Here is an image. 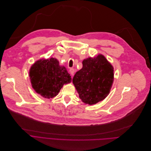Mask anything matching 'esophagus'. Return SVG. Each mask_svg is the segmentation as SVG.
Listing matches in <instances>:
<instances>
[{"label":"esophagus","instance_id":"1","mask_svg":"<svg viewBox=\"0 0 151 151\" xmlns=\"http://www.w3.org/2000/svg\"><path fill=\"white\" fill-rule=\"evenodd\" d=\"M74 71H75V70H74L73 68H70V69H69V72H70V74H71L72 76L74 75Z\"/></svg>","mask_w":151,"mask_h":151}]
</instances>
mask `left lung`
I'll use <instances>...</instances> for the list:
<instances>
[{
  "label": "left lung",
  "mask_w": 151,
  "mask_h": 151,
  "mask_svg": "<svg viewBox=\"0 0 151 151\" xmlns=\"http://www.w3.org/2000/svg\"><path fill=\"white\" fill-rule=\"evenodd\" d=\"M73 82L82 102L93 105L109 95L114 81V68L101 54L84 60Z\"/></svg>",
  "instance_id": "left-lung-1"
}]
</instances>
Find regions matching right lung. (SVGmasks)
I'll return each mask as SVG.
<instances>
[{"instance_id": "obj_1", "label": "right lung", "mask_w": 151, "mask_h": 151, "mask_svg": "<svg viewBox=\"0 0 151 151\" xmlns=\"http://www.w3.org/2000/svg\"><path fill=\"white\" fill-rule=\"evenodd\" d=\"M29 77L34 90L48 99L56 96L63 85L72 80L66 68L54 58L37 61L31 67Z\"/></svg>"}]
</instances>
